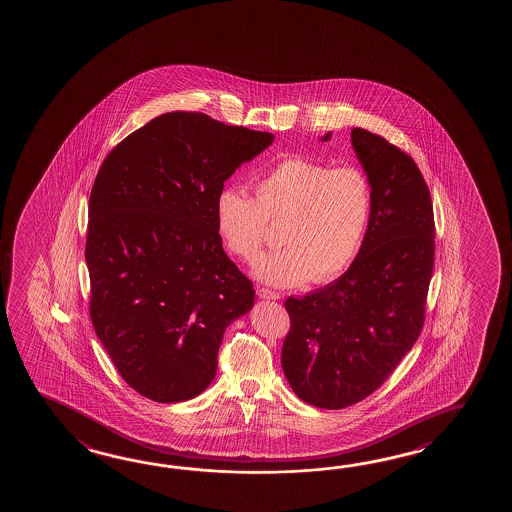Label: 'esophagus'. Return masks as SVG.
Returning a JSON list of instances; mask_svg holds the SVG:
<instances>
[{
  "label": "esophagus",
  "mask_w": 512,
  "mask_h": 512,
  "mask_svg": "<svg viewBox=\"0 0 512 512\" xmlns=\"http://www.w3.org/2000/svg\"><path fill=\"white\" fill-rule=\"evenodd\" d=\"M257 294H259V298H262V300H280V294L277 291H269L266 287H259Z\"/></svg>",
  "instance_id": "34e87169"
}]
</instances>
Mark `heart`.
Here are the masks:
<instances>
[{"label": "heart", "mask_w": 512, "mask_h": 512, "mask_svg": "<svg viewBox=\"0 0 512 512\" xmlns=\"http://www.w3.org/2000/svg\"><path fill=\"white\" fill-rule=\"evenodd\" d=\"M253 189L255 198L239 187H223L214 218L225 246L246 262L268 241L269 223H284L285 248L253 264L260 282L328 284L352 266L373 212V187L361 168L289 157L260 173Z\"/></svg>", "instance_id": "b5f03b06"}]
</instances>
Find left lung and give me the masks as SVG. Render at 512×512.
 <instances>
[{
    "label": "left lung",
    "mask_w": 512,
    "mask_h": 512,
    "mask_svg": "<svg viewBox=\"0 0 512 512\" xmlns=\"http://www.w3.org/2000/svg\"><path fill=\"white\" fill-rule=\"evenodd\" d=\"M352 146L373 187L361 252L336 282L285 302L282 369L319 409L350 407L386 382L423 328L434 269V209L416 162L364 128Z\"/></svg>",
    "instance_id": "obj_1"
}]
</instances>
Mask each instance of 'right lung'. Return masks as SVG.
<instances>
[{
    "mask_svg": "<svg viewBox=\"0 0 512 512\" xmlns=\"http://www.w3.org/2000/svg\"><path fill=\"white\" fill-rule=\"evenodd\" d=\"M271 143L268 132L176 110L101 164L85 241L91 319L119 375L153 402L205 391L225 330L253 307L252 282L223 250L214 202Z\"/></svg>",
    "mask_w": 512,
    "mask_h": 512,
    "instance_id": "1",
    "label": "right lung"
}]
</instances>
